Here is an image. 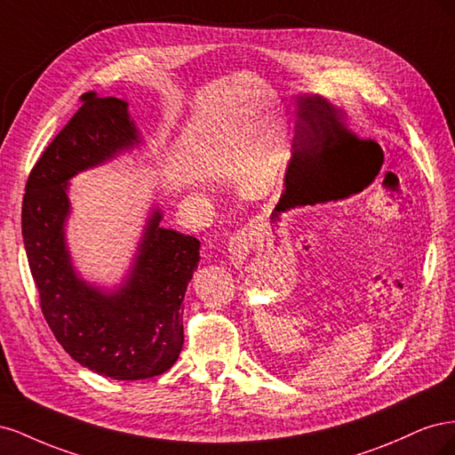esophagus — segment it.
I'll return each mask as SVG.
<instances>
[{
  "label": "esophagus",
  "instance_id": "esophagus-1",
  "mask_svg": "<svg viewBox=\"0 0 455 455\" xmlns=\"http://www.w3.org/2000/svg\"><path fill=\"white\" fill-rule=\"evenodd\" d=\"M256 233L249 228H244L241 231H237L235 235H233L229 239V244H228V259L231 261V266L235 267H241L246 258H249V254L252 252L254 249V241H256Z\"/></svg>",
  "mask_w": 455,
  "mask_h": 455
}]
</instances>
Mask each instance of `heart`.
Segmentation results:
<instances>
[{
	"label": "heart",
	"instance_id": "b5f03b06",
	"mask_svg": "<svg viewBox=\"0 0 455 455\" xmlns=\"http://www.w3.org/2000/svg\"><path fill=\"white\" fill-rule=\"evenodd\" d=\"M201 191H203V194H206V196H214V194H218V189H216L212 184H204V186L201 188Z\"/></svg>",
	"mask_w": 455,
	"mask_h": 455
}]
</instances>
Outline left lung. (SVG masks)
Returning <instances> with one entry per match:
<instances>
[{
	"label": "left lung",
	"mask_w": 455,
	"mask_h": 455,
	"mask_svg": "<svg viewBox=\"0 0 455 455\" xmlns=\"http://www.w3.org/2000/svg\"><path fill=\"white\" fill-rule=\"evenodd\" d=\"M313 203H321V199L319 197H313V199H306L304 203H301V204H313Z\"/></svg>",
	"instance_id": "left-lung-1"
}]
</instances>
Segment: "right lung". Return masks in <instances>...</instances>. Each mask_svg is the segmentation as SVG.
Listing matches in <instances>:
<instances>
[{"label": "right lung", "mask_w": 455, "mask_h": 455, "mask_svg": "<svg viewBox=\"0 0 455 455\" xmlns=\"http://www.w3.org/2000/svg\"><path fill=\"white\" fill-rule=\"evenodd\" d=\"M136 149L146 144L129 104L87 94L36 163L22 201L24 249L54 338L81 366L127 381L159 376L178 361L186 288L201 259V243L163 228L156 203L119 283L89 281L76 267L66 235L70 180Z\"/></svg>", "instance_id": "1"}]
</instances>
